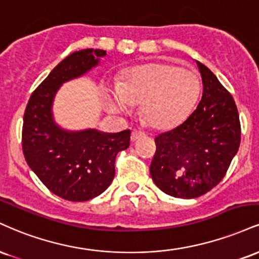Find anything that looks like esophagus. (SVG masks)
Wrapping results in <instances>:
<instances>
[{
	"instance_id": "34e87169",
	"label": "esophagus",
	"mask_w": 259,
	"mask_h": 259,
	"mask_svg": "<svg viewBox=\"0 0 259 259\" xmlns=\"http://www.w3.org/2000/svg\"><path fill=\"white\" fill-rule=\"evenodd\" d=\"M144 136H145L144 132H141V131L135 130V131H133V132H132V136H131V141L135 142V141H137V139L142 138V137H144Z\"/></svg>"
}]
</instances>
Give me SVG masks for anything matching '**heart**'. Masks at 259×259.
I'll use <instances>...</instances> for the list:
<instances>
[{
  "label": "heart",
  "instance_id": "1",
  "mask_svg": "<svg viewBox=\"0 0 259 259\" xmlns=\"http://www.w3.org/2000/svg\"><path fill=\"white\" fill-rule=\"evenodd\" d=\"M200 93L193 71L171 64L151 63L130 69L120 84L106 93V105L114 114H128L142 104V115L155 128H169L189 115Z\"/></svg>",
  "mask_w": 259,
  "mask_h": 259
}]
</instances>
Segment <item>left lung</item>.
<instances>
[{
  "label": "left lung",
  "mask_w": 259,
  "mask_h": 259,
  "mask_svg": "<svg viewBox=\"0 0 259 259\" xmlns=\"http://www.w3.org/2000/svg\"><path fill=\"white\" fill-rule=\"evenodd\" d=\"M202 97L189 117L155 138L150 175L173 197L195 199L223 179L239 150L240 121L230 93L213 72L196 60Z\"/></svg>",
  "instance_id": "left-lung-1"
}]
</instances>
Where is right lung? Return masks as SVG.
<instances>
[{
	"mask_svg": "<svg viewBox=\"0 0 259 259\" xmlns=\"http://www.w3.org/2000/svg\"><path fill=\"white\" fill-rule=\"evenodd\" d=\"M103 50L76 51L62 60L33 91L23 123V153L39 181L62 199L81 202L108 189L118 151L130 147L131 131H70L53 116V103L65 82L86 75L105 57Z\"/></svg>",
	"mask_w": 259,
	"mask_h": 259,
	"instance_id": "obj_1",
	"label": "right lung"
}]
</instances>
